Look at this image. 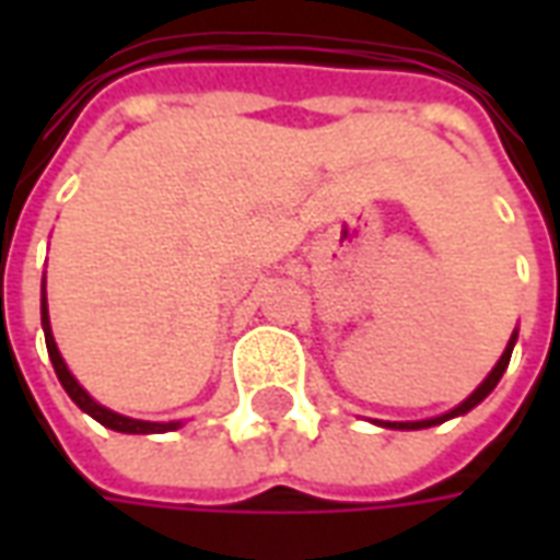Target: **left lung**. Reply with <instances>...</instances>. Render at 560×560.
Here are the masks:
<instances>
[{
    "instance_id": "left-lung-1",
    "label": "left lung",
    "mask_w": 560,
    "mask_h": 560,
    "mask_svg": "<svg viewBox=\"0 0 560 560\" xmlns=\"http://www.w3.org/2000/svg\"><path fill=\"white\" fill-rule=\"evenodd\" d=\"M516 339H518V332H513V336H510V341H506L504 353H501V360L494 363V369H492V372H489V375H486V381H482L480 387L474 389V393H470L468 399L462 401V405H456L453 411L441 413V417H432V420L377 422V425H387V429H429V425H438V422H446V420H453V417H462V413H468L470 408H477V405H480V401L486 399V396H489V393H492L494 387H498V381H501V375H504V372H506V365H510V353H513V345H516Z\"/></svg>"
}]
</instances>
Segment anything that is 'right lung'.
Masks as SVG:
<instances>
[{
	"label": "right lung",
	"instance_id": "right-lung-1",
	"mask_svg": "<svg viewBox=\"0 0 560 560\" xmlns=\"http://www.w3.org/2000/svg\"><path fill=\"white\" fill-rule=\"evenodd\" d=\"M42 327H44V341H47V353H50V363H54L59 384L66 387V393L71 396V401L78 405L80 411L90 413L92 420H98L102 425H107V429H114V432H126V434H161V432H173V429H179V425H183V422L131 420V417H122V413H116L110 411V408L98 405L86 389L80 387L78 377L68 372L66 360H62V353H59V348H56L54 329H50V315H47V293H44V284H42Z\"/></svg>",
	"mask_w": 560,
	"mask_h": 560
}]
</instances>
